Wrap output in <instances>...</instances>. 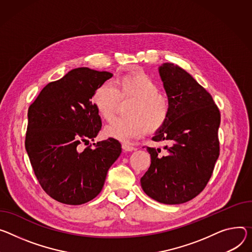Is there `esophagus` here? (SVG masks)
Instances as JSON below:
<instances>
[{
  "label": "esophagus",
  "instance_id": "esophagus-1",
  "mask_svg": "<svg viewBox=\"0 0 252 252\" xmlns=\"http://www.w3.org/2000/svg\"><path fill=\"white\" fill-rule=\"evenodd\" d=\"M122 147H123V150L125 152H132V151L135 150V148H133V147H131V146H129L127 144H123Z\"/></svg>",
  "mask_w": 252,
  "mask_h": 252
}]
</instances>
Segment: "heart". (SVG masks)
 <instances>
[{
	"instance_id": "1",
	"label": "heart",
	"mask_w": 252,
	"mask_h": 252,
	"mask_svg": "<svg viewBox=\"0 0 252 252\" xmlns=\"http://www.w3.org/2000/svg\"><path fill=\"white\" fill-rule=\"evenodd\" d=\"M158 84L146 73L136 72L120 77L114 82L99 85L93 95V103L99 117L110 122L116 117L120 101H131L126 119H119L105 126L106 138L128 142L148 131L155 132L168 120L170 102L158 93Z\"/></svg>"
}]
</instances>
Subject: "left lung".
Returning a JSON list of instances; mask_svg holds the SVG:
<instances>
[{
    "label": "left lung",
    "mask_w": 252,
    "mask_h": 252,
    "mask_svg": "<svg viewBox=\"0 0 252 252\" xmlns=\"http://www.w3.org/2000/svg\"><path fill=\"white\" fill-rule=\"evenodd\" d=\"M158 73L170 112L152 140L167 145L164 156L161 149L147 147L151 166L141 185L159 203L182 204L199 195L212 176L219 157L220 111L208 91L178 65L164 63Z\"/></svg>",
    "instance_id": "8db88e82"
}]
</instances>
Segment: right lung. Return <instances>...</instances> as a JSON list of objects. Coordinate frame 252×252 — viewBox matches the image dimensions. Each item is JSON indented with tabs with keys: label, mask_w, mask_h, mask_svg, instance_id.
I'll return each mask as SVG.
<instances>
[{
	"label": "right lung",
	"mask_w": 252,
	"mask_h": 252,
	"mask_svg": "<svg viewBox=\"0 0 252 252\" xmlns=\"http://www.w3.org/2000/svg\"><path fill=\"white\" fill-rule=\"evenodd\" d=\"M111 77L107 71L75 68L48 83L29 106L25 148L42 189L60 203L81 205L95 198L122 153L112 138L79 148L94 141L101 128L91 98Z\"/></svg>",
	"instance_id": "obj_1"
}]
</instances>
